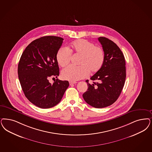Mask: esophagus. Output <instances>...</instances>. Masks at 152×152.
I'll list each match as a JSON object with an SVG mask.
<instances>
[{"label":"esophagus","mask_w":152,"mask_h":152,"mask_svg":"<svg viewBox=\"0 0 152 152\" xmlns=\"http://www.w3.org/2000/svg\"><path fill=\"white\" fill-rule=\"evenodd\" d=\"M77 83V82H72V81H71V82H69V85H72L73 84H76Z\"/></svg>","instance_id":"esophagus-1"}]
</instances>
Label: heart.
Masks as SVG:
<instances>
[{
    "mask_svg": "<svg viewBox=\"0 0 152 152\" xmlns=\"http://www.w3.org/2000/svg\"><path fill=\"white\" fill-rule=\"evenodd\" d=\"M71 54L80 56L79 66H68L62 71L63 79L76 81L86 77L89 72L96 73L102 68L105 59L104 49L95 46L94 43L85 39H79L72 42L68 49L59 48L56 54L58 64L64 67L69 63Z\"/></svg>",
    "mask_w": 152,
    "mask_h": 152,
    "instance_id": "heart-1",
    "label": "heart"
}]
</instances>
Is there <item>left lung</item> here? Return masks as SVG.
I'll return each instance as SVG.
<instances>
[{
  "instance_id": "obj_1",
  "label": "left lung",
  "mask_w": 152,
  "mask_h": 152,
  "mask_svg": "<svg viewBox=\"0 0 152 152\" xmlns=\"http://www.w3.org/2000/svg\"><path fill=\"white\" fill-rule=\"evenodd\" d=\"M98 40L105 54L104 63L100 70L90 78L93 84L88 83V88L83 96L88 104L102 108L110 106L118 98L126 79L124 56L116 44L105 37Z\"/></svg>"
}]
</instances>
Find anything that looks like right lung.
<instances>
[{
    "label": "right lung",
    "mask_w": 152,
    "mask_h": 152,
    "mask_svg": "<svg viewBox=\"0 0 152 152\" xmlns=\"http://www.w3.org/2000/svg\"><path fill=\"white\" fill-rule=\"evenodd\" d=\"M63 40L61 37H42L32 42L21 56L18 75L22 89L27 99L39 108L58 104L69 86L68 81L57 79L52 84L48 80L59 76L56 54Z\"/></svg>",
    "instance_id": "1"
}]
</instances>
